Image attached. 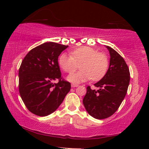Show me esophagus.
I'll return each instance as SVG.
<instances>
[{
  "mask_svg": "<svg viewBox=\"0 0 149 149\" xmlns=\"http://www.w3.org/2000/svg\"><path fill=\"white\" fill-rule=\"evenodd\" d=\"M79 86L78 84H71V86L72 87V88H75V87H77Z\"/></svg>",
  "mask_w": 149,
  "mask_h": 149,
  "instance_id": "34e87169",
  "label": "esophagus"
}]
</instances>
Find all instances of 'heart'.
Wrapping results in <instances>:
<instances>
[{
    "mask_svg": "<svg viewBox=\"0 0 149 149\" xmlns=\"http://www.w3.org/2000/svg\"><path fill=\"white\" fill-rule=\"evenodd\" d=\"M59 63L65 72L72 74L81 65L80 72L68 77L73 83H81L90 79L98 81L102 78L108 68V59L102 52L88 47H83L71 52L70 54L63 53L60 56Z\"/></svg>",
    "mask_w": 149,
    "mask_h": 149,
    "instance_id": "obj_1",
    "label": "heart"
}]
</instances>
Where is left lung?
<instances>
[{"instance_id": "8db88e82", "label": "left lung", "mask_w": 149, "mask_h": 149, "mask_svg": "<svg viewBox=\"0 0 149 149\" xmlns=\"http://www.w3.org/2000/svg\"><path fill=\"white\" fill-rule=\"evenodd\" d=\"M109 52V66L105 75L94 85L87 87L83 102L89 115L97 119L108 118L115 113L127 93L130 73L125 60L116 50L106 46Z\"/></svg>"}]
</instances>
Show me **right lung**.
<instances>
[{
  "label": "right lung",
  "mask_w": 149,
  "mask_h": 149,
  "mask_svg": "<svg viewBox=\"0 0 149 149\" xmlns=\"http://www.w3.org/2000/svg\"><path fill=\"white\" fill-rule=\"evenodd\" d=\"M68 45L47 42L31 50L19 68V92L29 111L45 116L54 112L71 88L61 77L58 57ZM59 80L58 84L54 80Z\"/></svg>",
  "instance_id": "right-lung-1"
}]
</instances>
